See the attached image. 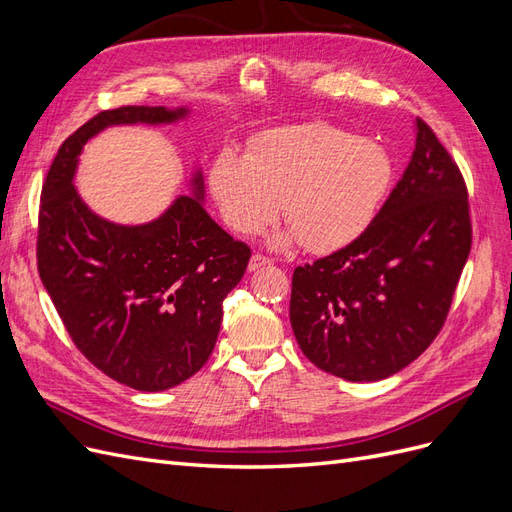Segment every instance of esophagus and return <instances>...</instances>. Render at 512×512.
Returning <instances> with one entry per match:
<instances>
[{
    "label": "esophagus",
    "instance_id": "34e87169",
    "mask_svg": "<svg viewBox=\"0 0 512 512\" xmlns=\"http://www.w3.org/2000/svg\"><path fill=\"white\" fill-rule=\"evenodd\" d=\"M271 258L269 256H265V254H254L252 258H250V271H256V269H260V267H267V265H271Z\"/></svg>",
    "mask_w": 512,
    "mask_h": 512
}]
</instances>
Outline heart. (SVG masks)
I'll return each instance as SVG.
<instances>
[{"label":"heart","instance_id":"obj_1","mask_svg":"<svg viewBox=\"0 0 512 512\" xmlns=\"http://www.w3.org/2000/svg\"><path fill=\"white\" fill-rule=\"evenodd\" d=\"M395 181V160L380 143L327 121L297 123L252 138L247 153L224 149L209 183L226 224L256 235L282 209L286 241L329 254L361 237Z\"/></svg>","mask_w":512,"mask_h":512}]
</instances>
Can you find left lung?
<instances>
[{
    "label": "left lung",
    "instance_id": "left-lung-1",
    "mask_svg": "<svg viewBox=\"0 0 512 512\" xmlns=\"http://www.w3.org/2000/svg\"><path fill=\"white\" fill-rule=\"evenodd\" d=\"M472 250L468 188L451 153L416 119V147L361 237L292 273L290 324L327 374L374 382L442 331Z\"/></svg>",
    "mask_w": 512,
    "mask_h": 512
}]
</instances>
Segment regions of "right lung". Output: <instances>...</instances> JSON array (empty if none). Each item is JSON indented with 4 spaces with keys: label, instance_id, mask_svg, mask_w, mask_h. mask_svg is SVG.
Masks as SVG:
<instances>
[{
    "label": "right lung",
    "instance_id": "obj_1",
    "mask_svg": "<svg viewBox=\"0 0 512 512\" xmlns=\"http://www.w3.org/2000/svg\"><path fill=\"white\" fill-rule=\"evenodd\" d=\"M185 108L119 106L61 143L38 211V273L74 346L102 374L136 391H166L213 352L224 299L252 250L179 196L162 218L117 226L91 213L72 185L81 147L113 123H168ZM198 194L200 177L196 179Z\"/></svg>",
    "mask_w": 512,
    "mask_h": 512
}]
</instances>
